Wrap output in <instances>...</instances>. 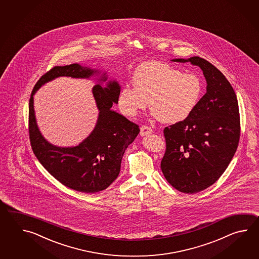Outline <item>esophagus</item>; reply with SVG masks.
Segmentation results:
<instances>
[{"instance_id":"obj_1","label":"esophagus","mask_w":259,"mask_h":259,"mask_svg":"<svg viewBox=\"0 0 259 259\" xmlns=\"http://www.w3.org/2000/svg\"><path fill=\"white\" fill-rule=\"evenodd\" d=\"M140 133H141L142 136H146L148 134L153 133V128L151 127H148V126H142Z\"/></svg>"}]
</instances>
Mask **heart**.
I'll list each match as a JSON object with an SVG mask.
<instances>
[{"label": "heart", "instance_id": "b5f03b06", "mask_svg": "<svg viewBox=\"0 0 259 259\" xmlns=\"http://www.w3.org/2000/svg\"><path fill=\"white\" fill-rule=\"evenodd\" d=\"M133 88L125 87L118 95V107L125 116L135 117L149 107L160 121H184L197 107L203 94V82L193 73L161 62H148L138 68Z\"/></svg>", "mask_w": 259, "mask_h": 259}]
</instances>
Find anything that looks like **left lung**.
<instances>
[{
    "label": "left lung",
    "mask_w": 259,
    "mask_h": 259,
    "mask_svg": "<svg viewBox=\"0 0 259 259\" xmlns=\"http://www.w3.org/2000/svg\"><path fill=\"white\" fill-rule=\"evenodd\" d=\"M203 70L206 93L184 121L165 127V153L161 169L171 186L195 193L214 184L224 173L240 140L236 94L225 76L199 56L173 59Z\"/></svg>",
    "instance_id": "obj_1"
}]
</instances>
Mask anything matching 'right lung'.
Returning a JSON list of instances; mask_svg holds the SVG:
<instances>
[{
  "instance_id": "obj_1",
  "label": "right lung",
  "mask_w": 259,
  "mask_h": 259,
  "mask_svg": "<svg viewBox=\"0 0 259 259\" xmlns=\"http://www.w3.org/2000/svg\"><path fill=\"white\" fill-rule=\"evenodd\" d=\"M100 73L78 64L55 66L45 73L34 86L29 99L28 132L31 148L39 163L52 176L66 187L85 193H98L116 180L126 149L137 137L140 128L135 123L112 110L117 104L120 86L117 81H108L106 73L93 88V94L99 110L97 123L83 142L73 147H58L48 143L36 122L33 95L45 83L58 77L89 78Z\"/></svg>"
}]
</instances>
